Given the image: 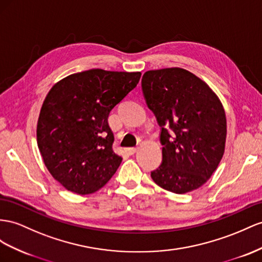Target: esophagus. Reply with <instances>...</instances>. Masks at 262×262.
I'll use <instances>...</instances> for the list:
<instances>
[{
    "label": "esophagus",
    "instance_id": "34e87169",
    "mask_svg": "<svg viewBox=\"0 0 262 262\" xmlns=\"http://www.w3.org/2000/svg\"><path fill=\"white\" fill-rule=\"evenodd\" d=\"M138 150V148L136 147H130V148H127V152L129 154V155H134V154H136Z\"/></svg>",
    "mask_w": 262,
    "mask_h": 262
}]
</instances>
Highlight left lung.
I'll return each instance as SVG.
<instances>
[{"label": "left lung", "instance_id": "1", "mask_svg": "<svg viewBox=\"0 0 262 262\" xmlns=\"http://www.w3.org/2000/svg\"><path fill=\"white\" fill-rule=\"evenodd\" d=\"M142 87L162 127L163 162L151 171L152 180L179 195L198 189L225 152L227 120L219 97L203 79L180 67L147 71Z\"/></svg>", "mask_w": 262, "mask_h": 262}]
</instances>
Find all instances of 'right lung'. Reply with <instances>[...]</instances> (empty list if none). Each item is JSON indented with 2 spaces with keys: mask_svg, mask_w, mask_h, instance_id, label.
Segmentation results:
<instances>
[{
  "mask_svg": "<svg viewBox=\"0 0 262 262\" xmlns=\"http://www.w3.org/2000/svg\"><path fill=\"white\" fill-rule=\"evenodd\" d=\"M140 72L100 69L71 74L53 85L39 112L36 138L53 178L65 189L90 195L116 172L111 111L138 84Z\"/></svg>",
  "mask_w": 262,
  "mask_h": 262,
  "instance_id": "obj_1",
  "label": "right lung"
}]
</instances>
